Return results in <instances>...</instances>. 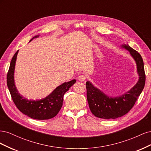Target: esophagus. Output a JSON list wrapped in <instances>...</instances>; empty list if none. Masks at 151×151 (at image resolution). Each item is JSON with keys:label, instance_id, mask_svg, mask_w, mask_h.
Instances as JSON below:
<instances>
[{"label": "esophagus", "instance_id": "34e87169", "mask_svg": "<svg viewBox=\"0 0 151 151\" xmlns=\"http://www.w3.org/2000/svg\"><path fill=\"white\" fill-rule=\"evenodd\" d=\"M86 79V76H84V75H81V76H79V77H78V80H79V81H81V82L84 81Z\"/></svg>", "mask_w": 151, "mask_h": 151}]
</instances>
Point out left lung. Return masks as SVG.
I'll use <instances>...</instances> for the list:
<instances>
[{
    "label": "left lung",
    "mask_w": 151,
    "mask_h": 151,
    "mask_svg": "<svg viewBox=\"0 0 151 151\" xmlns=\"http://www.w3.org/2000/svg\"><path fill=\"white\" fill-rule=\"evenodd\" d=\"M122 47L129 50L135 60L139 79L127 93L115 98L108 96L87 81V99L90 110L95 116L100 118L115 119L125 115L133 108L144 88L145 74L142 58L139 53L128 45H123Z\"/></svg>",
    "instance_id": "left-lung-1"
}]
</instances>
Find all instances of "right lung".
I'll use <instances>...</instances> for the list:
<instances>
[{
  "label": "right lung",
  "mask_w": 151,
  "mask_h": 151,
  "mask_svg": "<svg viewBox=\"0 0 151 151\" xmlns=\"http://www.w3.org/2000/svg\"><path fill=\"white\" fill-rule=\"evenodd\" d=\"M37 37L38 36H35L29 42ZM18 51L14 55L7 75V84L13 102L21 112L33 119L48 120L53 118L57 115L62 106L63 95L76 83V80L73 79L63 83L58 86L48 96L42 99L35 101L24 98L18 93L14 79V72Z\"/></svg>",
  "instance_id": "obj_1"
}]
</instances>
